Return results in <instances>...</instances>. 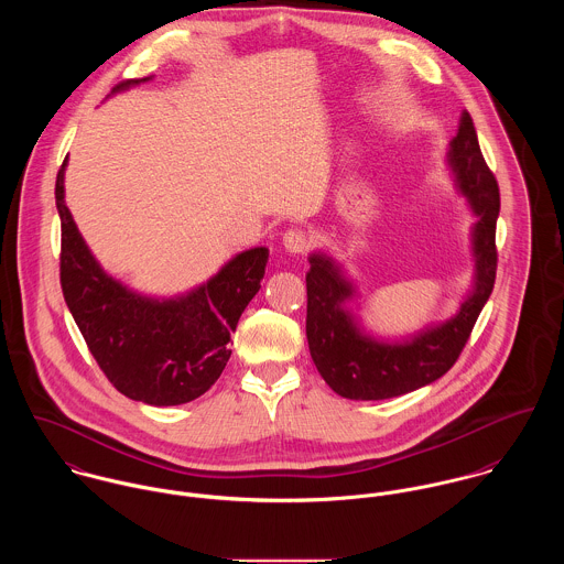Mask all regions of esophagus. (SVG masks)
<instances>
[{"label": "esophagus", "instance_id": "34e87169", "mask_svg": "<svg viewBox=\"0 0 564 564\" xmlns=\"http://www.w3.org/2000/svg\"><path fill=\"white\" fill-rule=\"evenodd\" d=\"M284 247L291 251V253H306L308 251V247H311V239H308V235L304 232V230H289L286 235H284Z\"/></svg>", "mask_w": 564, "mask_h": 564}]
</instances>
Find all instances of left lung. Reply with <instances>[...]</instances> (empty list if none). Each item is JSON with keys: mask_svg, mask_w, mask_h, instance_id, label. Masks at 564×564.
Listing matches in <instances>:
<instances>
[{"mask_svg": "<svg viewBox=\"0 0 564 564\" xmlns=\"http://www.w3.org/2000/svg\"><path fill=\"white\" fill-rule=\"evenodd\" d=\"M449 161L458 188L480 217L474 230L476 291L460 313L403 345H384L358 332L340 304L351 295L338 269L323 256H311L306 273V336L313 362L327 387L347 400H389L416 391L445 376L463 354L471 329L488 302L497 273L499 186L484 161L469 112L463 115Z\"/></svg>", "mask_w": 564, "mask_h": 564, "instance_id": "obj_1", "label": "left lung"}]
</instances>
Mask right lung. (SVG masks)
I'll list each match as a JSON object with an SVG mask.
<instances>
[{"label":"right lung","instance_id":"obj_1","mask_svg":"<svg viewBox=\"0 0 564 564\" xmlns=\"http://www.w3.org/2000/svg\"><path fill=\"white\" fill-rule=\"evenodd\" d=\"M137 82H119L112 90ZM65 162L56 175L61 286L88 351L108 382L134 402L177 405L197 400L230 360V334L260 289L269 251H242L186 297L154 302L134 295L99 269L82 241L65 204Z\"/></svg>","mask_w":564,"mask_h":564}]
</instances>
